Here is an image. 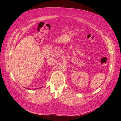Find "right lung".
I'll return each mask as SVG.
<instances>
[{"label": "right lung", "instance_id": "obj_1", "mask_svg": "<svg viewBox=\"0 0 121 121\" xmlns=\"http://www.w3.org/2000/svg\"><path fill=\"white\" fill-rule=\"evenodd\" d=\"M41 88H42V87H41ZM26 88V89H29L28 88ZM37 89H38V88H37ZM29 90H30V89H29Z\"/></svg>", "mask_w": 121, "mask_h": 121}]
</instances>
